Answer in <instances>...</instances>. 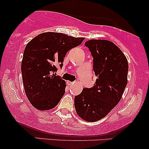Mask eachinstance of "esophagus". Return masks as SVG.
<instances>
[{
	"mask_svg": "<svg viewBox=\"0 0 149 149\" xmlns=\"http://www.w3.org/2000/svg\"><path fill=\"white\" fill-rule=\"evenodd\" d=\"M66 83H67V85H71L73 84V82H71V81H69V80H68L67 82H66Z\"/></svg>",
	"mask_w": 149,
	"mask_h": 149,
	"instance_id": "esophagus-1",
	"label": "esophagus"
}]
</instances>
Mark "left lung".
<instances>
[{
    "label": "left lung",
    "instance_id": "1",
    "mask_svg": "<svg viewBox=\"0 0 149 149\" xmlns=\"http://www.w3.org/2000/svg\"><path fill=\"white\" fill-rule=\"evenodd\" d=\"M93 57L97 76L91 88H83L74 98L79 117L87 122H96L108 115L119 103L127 84L128 61L123 52L113 42L92 40L85 42Z\"/></svg>",
    "mask_w": 149,
    "mask_h": 149
}]
</instances>
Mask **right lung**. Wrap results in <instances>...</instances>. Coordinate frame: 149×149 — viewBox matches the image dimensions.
<instances>
[{
    "mask_svg": "<svg viewBox=\"0 0 149 149\" xmlns=\"http://www.w3.org/2000/svg\"><path fill=\"white\" fill-rule=\"evenodd\" d=\"M84 39L45 32L27 43L22 61V80L26 95L36 109L50 110L64 96L66 82L56 76L57 66L62 67L68 51L80 45Z\"/></svg>",
    "mask_w": 149,
    "mask_h": 149,
    "instance_id": "right-lung-1",
    "label": "right lung"
}]
</instances>
